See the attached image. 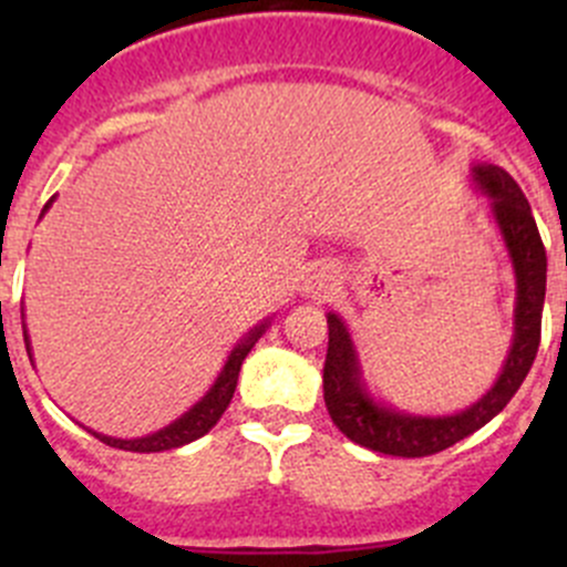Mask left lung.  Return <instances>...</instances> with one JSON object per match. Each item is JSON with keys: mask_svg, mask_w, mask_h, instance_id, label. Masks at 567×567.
I'll use <instances>...</instances> for the list:
<instances>
[{"mask_svg": "<svg viewBox=\"0 0 567 567\" xmlns=\"http://www.w3.org/2000/svg\"><path fill=\"white\" fill-rule=\"evenodd\" d=\"M474 181L494 197V216L511 249L516 266L518 301H516V337H513L511 357L494 390L472 409L455 416H411L375 405L359 386V368L353 357V346L342 320L329 316V348L323 362V400L331 422L346 433L351 442L400 458H425L453 447L461 439L494 420L522 381L527 379L532 362L540 346L543 299H546V247L537 233L535 216L518 183L502 167L480 164L474 167Z\"/></svg>", "mask_w": 567, "mask_h": 567, "instance_id": "obj_1", "label": "left lung"}]
</instances>
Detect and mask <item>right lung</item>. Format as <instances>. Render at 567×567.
Returning a JSON list of instances; mask_svg holds the SVG:
<instances>
[{
	"instance_id": "obj_1",
	"label": "right lung",
	"mask_w": 567,
	"mask_h": 567,
	"mask_svg": "<svg viewBox=\"0 0 567 567\" xmlns=\"http://www.w3.org/2000/svg\"><path fill=\"white\" fill-rule=\"evenodd\" d=\"M45 208H49V205H45ZM262 329H266V326H257V329L251 331L247 340H244L241 346H238L236 351L230 353L225 370H221V375L216 379V384L210 386V392L205 394V398L199 400V403L194 405L188 414H183L181 420L173 422V425H167L164 431L153 433V436L131 439V442H128V439L99 436V433H95V436H99L104 444H109V447L128 450V453H162V450L183 447V444H188V442H194V439L205 436V433H208L210 427L219 422V416L225 414L227 405H230L233 392H236V384H238V373H241L244 359H247V353L251 351V346L257 342V337L262 334ZM24 342H27V353H30V340H27V331H24Z\"/></svg>"
}]
</instances>
